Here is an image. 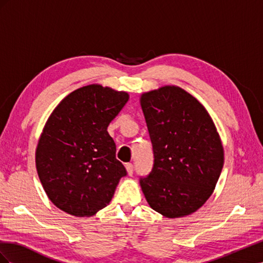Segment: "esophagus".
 I'll use <instances>...</instances> for the list:
<instances>
[{
    "mask_svg": "<svg viewBox=\"0 0 263 263\" xmlns=\"http://www.w3.org/2000/svg\"><path fill=\"white\" fill-rule=\"evenodd\" d=\"M125 168L127 170V173H128V176H132L133 174V171H134V166L132 163H126L125 164Z\"/></svg>",
    "mask_w": 263,
    "mask_h": 263,
    "instance_id": "esophagus-1",
    "label": "esophagus"
}]
</instances>
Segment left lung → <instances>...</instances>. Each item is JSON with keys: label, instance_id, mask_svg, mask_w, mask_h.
<instances>
[{"label": "left lung", "instance_id": "8db88e82", "mask_svg": "<svg viewBox=\"0 0 263 263\" xmlns=\"http://www.w3.org/2000/svg\"><path fill=\"white\" fill-rule=\"evenodd\" d=\"M154 151L151 172L140 178L150 208L169 218L197 211L209 200L224 165V149L208 110L179 86L140 98Z\"/></svg>", "mask_w": 263, "mask_h": 263}]
</instances>
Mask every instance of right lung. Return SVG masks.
Instances as JSON below:
<instances>
[{
  "instance_id": "right-lung-1",
  "label": "right lung",
  "mask_w": 263,
  "mask_h": 263,
  "mask_svg": "<svg viewBox=\"0 0 263 263\" xmlns=\"http://www.w3.org/2000/svg\"><path fill=\"white\" fill-rule=\"evenodd\" d=\"M128 99L126 92L91 84L67 95L49 116L36 168L47 196L61 211L92 216L112 200L127 171L107 127Z\"/></svg>"
}]
</instances>
